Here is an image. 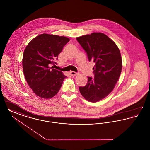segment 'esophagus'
I'll list each match as a JSON object with an SVG mask.
<instances>
[{"instance_id": "obj_1", "label": "esophagus", "mask_w": 150, "mask_h": 150, "mask_svg": "<svg viewBox=\"0 0 150 150\" xmlns=\"http://www.w3.org/2000/svg\"><path fill=\"white\" fill-rule=\"evenodd\" d=\"M70 74L72 76H76V75H77L78 74L77 72H75L74 71H70Z\"/></svg>"}]
</instances>
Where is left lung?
<instances>
[{
  "label": "left lung",
  "instance_id": "obj_1",
  "mask_svg": "<svg viewBox=\"0 0 150 150\" xmlns=\"http://www.w3.org/2000/svg\"><path fill=\"white\" fill-rule=\"evenodd\" d=\"M85 50L88 59L95 64L94 78L88 77V83L80 86L79 91L86 100L96 102L105 98L115 86L121 74L122 58L114 42L102 33L76 38Z\"/></svg>",
  "mask_w": 150,
  "mask_h": 150
}]
</instances>
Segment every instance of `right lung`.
Here are the masks:
<instances>
[{"label":"right lung","mask_w":150,"mask_h":150,"mask_svg":"<svg viewBox=\"0 0 150 150\" xmlns=\"http://www.w3.org/2000/svg\"><path fill=\"white\" fill-rule=\"evenodd\" d=\"M70 39L64 36L42 34L26 47L22 58L25 78L36 96L49 99L57 94L66 76L53 69L54 60Z\"/></svg>","instance_id":"right-lung-1"}]
</instances>
